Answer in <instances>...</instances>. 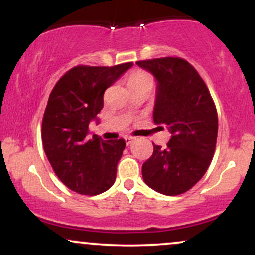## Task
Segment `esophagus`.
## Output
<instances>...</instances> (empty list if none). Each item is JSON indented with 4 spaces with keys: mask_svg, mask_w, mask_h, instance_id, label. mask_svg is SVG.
Instances as JSON below:
<instances>
[{
    "mask_svg": "<svg viewBox=\"0 0 255 255\" xmlns=\"http://www.w3.org/2000/svg\"><path fill=\"white\" fill-rule=\"evenodd\" d=\"M133 140H134V137H131V136H126L125 137V141H126V145H130L131 142H133Z\"/></svg>",
    "mask_w": 255,
    "mask_h": 255,
    "instance_id": "1",
    "label": "esophagus"
}]
</instances>
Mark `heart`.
<instances>
[{
    "label": "heart",
    "instance_id": "obj_1",
    "mask_svg": "<svg viewBox=\"0 0 255 255\" xmlns=\"http://www.w3.org/2000/svg\"><path fill=\"white\" fill-rule=\"evenodd\" d=\"M141 85H152V77L148 73L144 71H135L128 77V87L134 89V87L141 86Z\"/></svg>",
    "mask_w": 255,
    "mask_h": 255
}]
</instances>
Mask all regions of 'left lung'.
Segmentation results:
<instances>
[{
  "mask_svg": "<svg viewBox=\"0 0 255 255\" xmlns=\"http://www.w3.org/2000/svg\"><path fill=\"white\" fill-rule=\"evenodd\" d=\"M136 64L156 78L153 121L171 134L165 148L153 145V153L142 164V178L160 194H182L211 164L217 110L204 80L186 60L162 57Z\"/></svg>",
  "mask_w": 255,
  "mask_h": 255,
  "instance_id": "left-lung-1",
  "label": "left lung"
}]
</instances>
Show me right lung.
Segmentation results:
<instances>
[{
  "instance_id": "right-lung-1",
  "label": "right lung",
  "mask_w": 255,
  "mask_h": 255,
  "mask_svg": "<svg viewBox=\"0 0 255 255\" xmlns=\"http://www.w3.org/2000/svg\"><path fill=\"white\" fill-rule=\"evenodd\" d=\"M131 66L74 67L49 96L42 124L44 151L61 182L79 194H101L115 182L126 141L90 139L89 125L93 120L98 124L104 91Z\"/></svg>"
}]
</instances>
